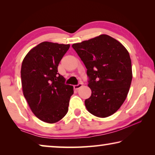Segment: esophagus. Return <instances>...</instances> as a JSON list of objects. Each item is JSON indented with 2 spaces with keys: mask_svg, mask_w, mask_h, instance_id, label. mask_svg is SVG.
<instances>
[{
  "mask_svg": "<svg viewBox=\"0 0 155 155\" xmlns=\"http://www.w3.org/2000/svg\"><path fill=\"white\" fill-rule=\"evenodd\" d=\"M82 86H83V84L82 83H79V84H78V85H74V90H78V89L82 87Z\"/></svg>",
  "mask_w": 155,
  "mask_h": 155,
  "instance_id": "1",
  "label": "esophagus"
}]
</instances>
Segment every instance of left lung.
Wrapping results in <instances>:
<instances>
[{"label": "left lung", "mask_w": 155, "mask_h": 155, "mask_svg": "<svg viewBox=\"0 0 155 155\" xmlns=\"http://www.w3.org/2000/svg\"><path fill=\"white\" fill-rule=\"evenodd\" d=\"M87 68L91 95L87 111L98 117L115 114L127 98L132 81L131 60L127 48L115 39L100 35L72 44Z\"/></svg>", "instance_id": "1"}]
</instances>
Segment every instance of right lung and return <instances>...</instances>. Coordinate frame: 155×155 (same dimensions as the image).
Returning <instances> with one entry per match:
<instances>
[{
    "label": "right lung",
    "mask_w": 155,
    "mask_h": 155,
    "mask_svg": "<svg viewBox=\"0 0 155 155\" xmlns=\"http://www.w3.org/2000/svg\"><path fill=\"white\" fill-rule=\"evenodd\" d=\"M70 44L44 41L25 57L21 67L23 94L34 115L44 122L61 120L68 111L73 87L65 85L57 68Z\"/></svg>",
    "instance_id": "right-lung-1"
}]
</instances>
